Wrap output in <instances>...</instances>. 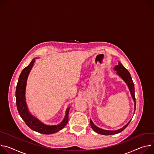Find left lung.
I'll return each mask as SVG.
<instances>
[{"mask_svg":"<svg viewBox=\"0 0 154 154\" xmlns=\"http://www.w3.org/2000/svg\"><path fill=\"white\" fill-rule=\"evenodd\" d=\"M114 70L117 71V74L120 76L127 84V86L130 91V94L131 95L132 97V98L134 102V111H135V108H136V100H135V96H134V84L132 80V78L131 77V75L130 74V73L128 72V71L126 69V68L122 65V64L119 62H118V65L115 66L114 68ZM131 120L122 128L119 129L117 130H103L102 128H100L98 127H97L92 121V120L91 119L90 122H91V126L92 127V128L98 134H103V135H111V134H115L117 133H120L121 131H122L129 124V123L130 122Z\"/></svg>","mask_w":154,"mask_h":154,"instance_id":"obj_1","label":"left lung"}]
</instances>
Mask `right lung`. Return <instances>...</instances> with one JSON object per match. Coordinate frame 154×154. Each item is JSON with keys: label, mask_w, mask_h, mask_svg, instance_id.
<instances>
[{"label": "right lung", "mask_w": 154, "mask_h": 154, "mask_svg": "<svg viewBox=\"0 0 154 154\" xmlns=\"http://www.w3.org/2000/svg\"><path fill=\"white\" fill-rule=\"evenodd\" d=\"M34 62H35V59H33L30 62L27 66L24 68L20 75L16 88V103L17 109H18L19 114L25 122L26 124L32 130L45 134H53L62 130L66 125L68 121V113H69L70 107H68L66 109L63 120L59 124L56 125H45L30 114L26 104L25 94L27 78Z\"/></svg>", "instance_id": "add662e5"}]
</instances>
